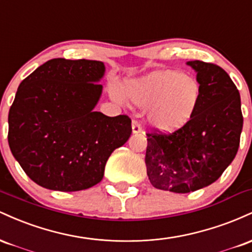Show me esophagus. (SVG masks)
I'll list each match as a JSON object with an SVG mask.
<instances>
[{
  "instance_id": "1",
  "label": "esophagus",
  "mask_w": 252,
  "mask_h": 252,
  "mask_svg": "<svg viewBox=\"0 0 252 252\" xmlns=\"http://www.w3.org/2000/svg\"><path fill=\"white\" fill-rule=\"evenodd\" d=\"M131 126H132V134H138V132L142 131V128H141V124L138 121H136V120L132 121Z\"/></svg>"
}]
</instances>
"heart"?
Instances as JSON below:
<instances>
[{
  "mask_svg": "<svg viewBox=\"0 0 252 252\" xmlns=\"http://www.w3.org/2000/svg\"><path fill=\"white\" fill-rule=\"evenodd\" d=\"M124 94L135 105L148 108L147 121L153 128L173 132L189 122L201 99V85L195 77L178 71H156L124 85ZM111 96H123L111 88Z\"/></svg>",
  "mask_w": 252,
  "mask_h": 252,
  "instance_id": "b5f03b06",
  "label": "heart"
}]
</instances>
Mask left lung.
<instances>
[{
	"instance_id": "8db88e82",
	"label": "left lung",
	"mask_w": 252,
	"mask_h": 252,
	"mask_svg": "<svg viewBox=\"0 0 252 252\" xmlns=\"http://www.w3.org/2000/svg\"><path fill=\"white\" fill-rule=\"evenodd\" d=\"M201 99L186 126L172 134L148 132L147 174L158 189L194 192L220 178L238 152L243 129L241 96L228 74L211 63L189 62Z\"/></svg>"
}]
</instances>
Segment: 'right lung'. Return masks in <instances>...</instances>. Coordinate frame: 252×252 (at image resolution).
I'll return each mask as SVG.
<instances>
[{
    "mask_svg": "<svg viewBox=\"0 0 252 252\" xmlns=\"http://www.w3.org/2000/svg\"><path fill=\"white\" fill-rule=\"evenodd\" d=\"M104 73L102 62L57 58L20 84L8 116V143L39 186L60 192L94 186L111 153L131 135L128 116L94 110Z\"/></svg>",
    "mask_w": 252,
    "mask_h": 252,
    "instance_id": "1",
    "label": "right lung"
}]
</instances>
